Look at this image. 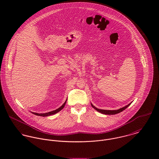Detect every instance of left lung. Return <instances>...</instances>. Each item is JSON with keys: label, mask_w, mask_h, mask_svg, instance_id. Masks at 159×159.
I'll return each mask as SVG.
<instances>
[{"label": "left lung", "mask_w": 159, "mask_h": 159, "mask_svg": "<svg viewBox=\"0 0 159 159\" xmlns=\"http://www.w3.org/2000/svg\"><path fill=\"white\" fill-rule=\"evenodd\" d=\"M132 103H129L128 105H127V106H125V107H123V108H120V109H119V110H100V109H98V108H97L96 107H95L93 105H92L91 104V105H92V107L95 109V110H96L97 111H98V112H100V113H101L104 114H109V115H110V114H116L119 113H120V112H122V111H124V110H125L130 104H131Z\"/></svg>", "instance_id": "1"}]
</instances>
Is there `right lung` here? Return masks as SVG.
I'll return each instance as SVG.
<instances>
[{
	"instance_id": "add662e5",
	"label": "right lung",
	"mask_w": 159,
	"mask_h": 159,
	"mask_svg": "<svg viewBox=\"0 0 159 159\" xmlns=\"http://www.w3.org/2000/svg\"><path fill=\"white\" fill-rule=\"evenodd\" d=\"M66 102L67 100L64 102V103L58 109L56 110H54V111H50V112H48V113H32L33 114H34L35 115H37V116H43V117H45V116H50V115H52V114H54L57 113H58L59 111H60L61 110H62L66 103Z\"/></svg>"
}]
</instances>
